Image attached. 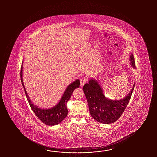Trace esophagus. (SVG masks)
Instances as JSON below:
<instances>
[{
  "label": "esophagus",
  "mask_w": 157,
  "mask_h": 157,
  "mask_svg": "<svg viewBox=\"0 0 157 157\" xmlns=\"http://www.w3.org/2000/svg\"><path fill=\"white\" fill-rule=\"evenodd\" d=\"M86 81L87 79L85 78V77H82V78H81L80 79V83H81V86H83V85L86 82Z\"/></svg>",
  "instance_id": "34e87169"
}]
</instances>
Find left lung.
I'll use <instances>...</instances> for the list:
<instances>
[{"mask_svg":"<svg viewBox=\"0 0 157 157\" xmlns=\"http://www.w3.org/2000/svg\"><path fill=\"white\" fill-rule=\"evenodd\" d=\"M131 65L135 68V62L133 54H131ZM134 86L130 92L124 99L110 100L104 95L100 85L96 80H90L83 86L91 116L95 120L103 124H112L120 118L130 100Z\"/></svg>","mask_w":157,"mask_h":157,"instance_id":"1","label":"left lung"}]
</instances>
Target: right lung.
<instances>
[{
    "mask_svg": "<svg viewBox=\"0 0 157 157\" xmlns=\"http://www.w3.org/2000/svg\"><path fill=\"white\" fill-rule=\"evenodd\" d=\"M21 80L24 87L27 99L32 110L35 114L37 117L44 124L49 126H54L60 123L64 119L67 117L68 109L67 103L70 100L72 93L75 89L80 87V80H76L74 82L71 83L65 90L60 101L55 107L48 109H42L37 107L31 101L29 97H28L26 89L24 86L22 81V66L21 68Z\"/></svg>",
    "mask_w": 157,
    "mask_h": 157,
    "instance_id": "add662e5",
    "label": "right lung"
}]
</instances>
